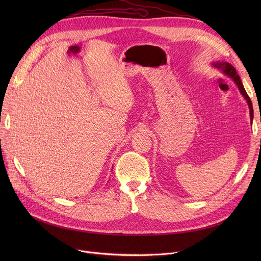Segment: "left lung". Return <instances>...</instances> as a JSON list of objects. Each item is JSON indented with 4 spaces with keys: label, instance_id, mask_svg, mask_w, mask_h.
<instances>
[{
    "label": "left lung",
    "instance_id": "obj_1",
    "mask_svg": "<svg viewBox=\"0 0 261 261\" xmlns=\"http://www.w3.org/2000/svg\"><path fill=\"white\" fill-rule=\"evenodd\" d=\"M212 66L214 68H217V70L220 71L222 74H224L225 76L229 77L232 81L235 82V85L237 86L238 90L240 91L241 95L244 97V99L246 100V102H248L249 105V109H250V117H251V123L253 122V117H254V112H253V106H252V101L249 97V95L246 94L245 90H244V87L242 85V81L239 77V75L237 74L235 67L232 66L230 63L228 62H225V61H216V62H213L212 63Z\"/></svg>",
    "mask_w": 261,
    "mask_h": 261
}]
</instances>
